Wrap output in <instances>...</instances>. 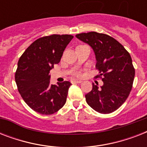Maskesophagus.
I'll use <instances>...</instances> for the list:
<instances>
[{
	"label": "esophagus",
	"instance_id": "esophagus-1",
	"mask_svg": "<svg viewBox=\"0 0 147 147\" xmlns=\"http://www.w3.org/2000/svg\"><path fill=\"white\" fill-rule=\"evenodd\" d=\"M72 82L73 83H81V82H82V81L80 80V79H74V80H72Z\"/></svg>",
	"mask_w": 147,
	"mask_h": 147
}]
</instances>
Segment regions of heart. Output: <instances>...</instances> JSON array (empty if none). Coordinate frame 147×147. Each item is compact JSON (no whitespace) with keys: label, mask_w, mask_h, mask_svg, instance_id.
<instances>
[{"label":"heart","mask_w":147,"mask_h":147,"mask_svg":"<svg viewBox=\"0 0 147 147\" xmlns=\"http://www.w3.org/2000/svg\"><path fill=\"white\" fill-rule=\"evenodd\" d=\"M77 74H78V75H79V73H77Z\"/></svg>","instance_id":"obj_1"}]
</instances>
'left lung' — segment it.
Here are the masks:
<instances>
[{"label": "left lung", "mask_w": 147, "mask_h": 147, "mask_svg": "<svg viewBox=\"0 0 147 147\" xmlns=\"http://www.w3.org/2000/svg\"><path fill=\"white\" fill-rule=\"evenodd\" d=\"M76 38L92 47L96 58L103 85L92 84L85 94L86 102L100 114H110L125 102L132 89L135 69L127 51L115 39L106 34L89 32L77 34Z\"/></svg>", "instance_id": "1"}]
</instances>
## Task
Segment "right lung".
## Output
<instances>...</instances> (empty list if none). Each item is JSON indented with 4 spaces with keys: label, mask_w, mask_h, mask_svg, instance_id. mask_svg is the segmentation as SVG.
I'll return each mask as SVG.
<instances>
[{
    "label": "right lung",
    "mask_w": 147,
    "mask_h": 147,
    "mask_svg": "<svg viewBox=\"0 0 147 147\" xmlns=\"http://www.w3.org/2000/svg\"><path fill=\"white\" fill-rule=\"evenodd\" d=\"M73 36L51 35L40 38L20 56L15 73L20 94L29 107L41 114H52L66 102L69 82L51 85L49 71L58 64Z\"/></svg>",
    "instance_id": "add662e5"
}]
</instances>
